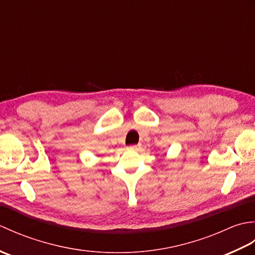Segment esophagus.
Here are the masks:
<instances>
[{"mask_svg":"<svg viewBox=\"0 0 255 255\" xmlns=\"http://www.w3.org/2000/svg\"><path fill=\"white\" fill-rule=\"evenodd\" d=\"M129 149L132 150V151H138V150L141 149V145H140V144H133V145H130V147H129Z\"/></svg>","mask_w":255,"mask_h":255,"instance_id":"esophagus-1","label":"esophagus"}]
</instances>
